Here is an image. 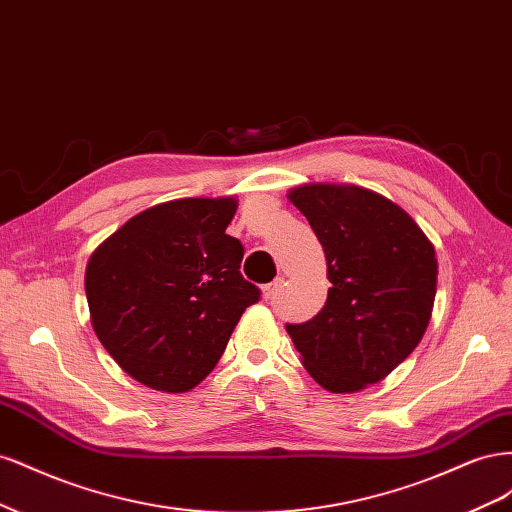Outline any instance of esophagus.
Returning a JSON list of instances; mask_svg holds the SVG:
<instances>
[{
  "label": "esophagus",
  "instance_id": "34e87169",
  "mask_svg": "<svg viewBox=\"0 0 512 512\" xmlns=\"http://www.w3.org/2000/svg\"><path fill=\"white\" fill-rule=\"evenodd\" d=\"M282 284H284V277H275V280L271 282V284H267L265 288H262V299H273L277 292H280V288H282Z\"/></svg>",
  "mask_w": 512,
  "mask_h": 512
}]
</instances>
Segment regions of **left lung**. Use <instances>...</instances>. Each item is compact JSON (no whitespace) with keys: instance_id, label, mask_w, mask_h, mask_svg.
<instances>
[{"instance_id":"left-lung-1","label":"left lung","mask_w":512,"mask_h":512,"mask_svg":"<svg viewBox=\"0 0 512 512\" xmlns=\"http://www.w3.org/2000/svg\"><path fill=\"white\" fill-rule=\"evenodd\" d=\"M288 198L314 228L333 286L312 320L286 331L322 389L361 391L423 339L436 299V250L404 209L359 185L307 183Z\"/></svg>"}]
</instances>
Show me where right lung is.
<instances>
[{
    "label": "right lung",
    "instance_id": "obj_1",
    "mask_svg": "<svg viewBox=\"0 0 512 512\" xmlns=\"http://www.w3.org/2000/svg\"><path fill=\"white\" fill-rule=\"evenodd\" d=\"M237 200L179 198L145 209L91 254V327L128 376L185 393L218 365L260 290L243 280V245L226 235Z\"/></svg>",
    "mask_w": 512,
    "mask_h": 512
}]
</instances>
